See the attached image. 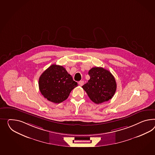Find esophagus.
<instances>
[{"label":"esophagus","mask_w":155,"mask_h":155,"mask_svg":"<svg viewBox=\"0 0 155 155\" xmlns=\"http://www.w3.org/2000/svg\"><path fill=\"white\" fill-rule=\"evenodd\" d=\"M84 81H80L79 82V84L80 86H83L84 85Z\"/></svg>","instance_id":"34e87169"}]
</instances>
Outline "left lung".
<instances>
[{
    "label": "left lung",
    "instance_id": "1",
    "mask_svg": "<svg viewBox=\"0 0 155 155\" xmlns=\"http://www.w3.org/2000/svg\"><path fill=\"white\" fill-rule=\"evenodd\" d=\"M88 74L90 79L82 87L90 99L96 104L111 99L117 87L115 78L111 72L103 68L95 67L91 68Z\"/></svg>",
    "mask_w": 155,
    "mask_h": 155
}]
</instances>
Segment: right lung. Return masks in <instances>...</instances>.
I'll return each instance as SVG.
<instances>
[{"instance_id": "obj_1", "label": "right lung", "mask_w": 155, "mask_h": 155, "mask_svg": "<svg viewBox=\"0 0 155 155\" xmlns=\"http://www.w3.org/2000/svg\"><path fill=\"white\" fill-rule=\"evenodd\" d=\"M78 86L71 76L62 66L52 64L44 71L39 79V87L41 94L54 103L62 102L70 92Z\"/></svg>"}]
</instances>
